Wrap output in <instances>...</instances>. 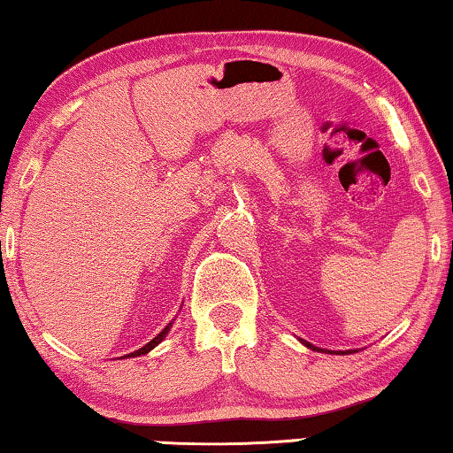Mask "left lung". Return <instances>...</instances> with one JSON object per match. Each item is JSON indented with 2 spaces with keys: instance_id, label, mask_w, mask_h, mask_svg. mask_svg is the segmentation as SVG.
<instances>
[{
  "instance_id": "1",
  "label": "left lung",
  "mask_w": 453,
  "mask_h": 453,
  "mask_svg": "<svg viewBox=\"0 0 453 453\" xmlns=\"http://www.w3.org/2000/svg\"><path fill=\"white\" fill-rule=\"evenodd\" d=\"M304 342V341H303ZM306 344V347H311V349H314V350H320V349H317V347H312V344L311 342H304ZM339 355H344V353H339Z\"/></svg>"
}]
</instances>
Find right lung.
<instances>
[{"label":"right lung","instance_id":"right-lung-1","mask_svg":"<svg viewBox=\"0 0 453 453\" xmlns=\"http://www.w3.org/2000/svg\"><path fill=\"white\" fill-rule=\"evenodd\" d=\"M169 326H171V325H167V326H165V328L161 330V333L155 336V339H153V341H150V342H147V344H145V347H142V349H139V350H134V353H131V355H127V357H141V355H147L150 349H155V347H157V344H159V342H161V341L165 339V334H167V333H169Z\"/></svg>","mask_w":453,"mask_h":453}]
</instances>
